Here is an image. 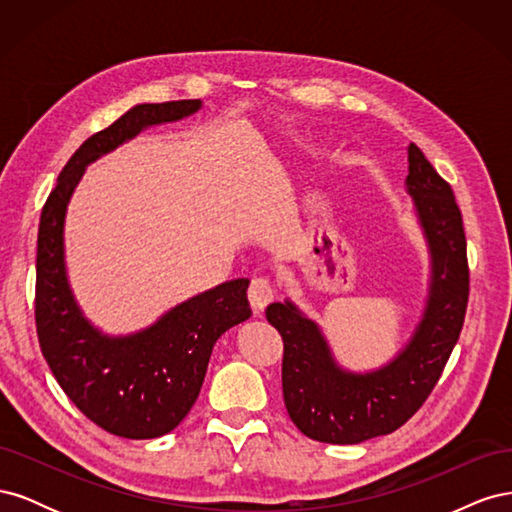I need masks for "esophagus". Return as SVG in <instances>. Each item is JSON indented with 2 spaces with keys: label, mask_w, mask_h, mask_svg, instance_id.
I'll return each mask as SVG.
<instances>
[{
  "label": "esophagus",
  "mask_w": 512,
  "mask_h": 512,
  "mask_svg": "<svg viewBox=\"0 0 512 512\" xmlns=\"http://www.w3.org/2000/svg\"><path fill=\"white\" fill-rule=\"evenodd\" d=\"M247 299H250L254 312H262L275 299V290L269 277H254L250 288H247Z\"/></svg>",
  "instance_id": "34e87169"
}]
</instances>
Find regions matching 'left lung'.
<instances>
[{
	"label": "left lung",
	"instance_id": "obj_1",
	"mask_svg": "<svg viewBox=\"0 0 512 512\" xmlns=\"http://www.w3.org/2000/svg\"><path fill=\"white\" fill-rule=\"evenodd\" d=\"M408 194L431 254L429 297L414 335L391 363L367 374L339 367L318 324L290 301L271 303L267 320L284 342L282 391L292 423L307 438L359 444L404 425L438 384L466 318L470 269L453 188L414 143Z\"/></svg>",
	"mask_w": 512,
	"mask_h": 512
}]
</instances>
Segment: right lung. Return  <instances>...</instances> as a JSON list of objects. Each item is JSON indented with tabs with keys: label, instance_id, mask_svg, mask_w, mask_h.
Wrapping results in <instances>:
<instances>
[{
	"label": "right lung",
	"instance_id": "1",
	"mask_svg": "<svg viewBox=\"0 0 512 512\" xmlns=\"http://www.w3.org/2000/svg\"><path fill=\"white\" fill-rule=\"evenodd\" d=\"M200 100L138 104L89 136L46 198L36 254V331L55 380L89 421L119 438L149 440L173 431L203 386L218 337L252 316L250 280H232L170 309L149 329L108 337L76 305L64 262L68 200L89 162L156 123L196 113Z\"/></svg>",
	"mask_w": 512,
	"mask_h": 512
}]
</instances>
